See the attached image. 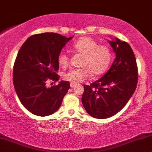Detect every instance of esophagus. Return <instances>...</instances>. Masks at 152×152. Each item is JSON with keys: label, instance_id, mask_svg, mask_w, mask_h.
<instances>
[{"label": "esophagus", "instance_id": "34e87169", "mask_svg": "<svg viewBox=\"0 0 152 152\" xmlns=\"http://www.w3.org/2000/svg\"><path fill=\"white\" fill-rule=\"evenodd\" d=\"M77 86V84H75V83H72V82H71L70 83V87H72V88H73V87H76Z\"/></svg>", "mask_w": 152, "mask_h": 152}]
</instances>
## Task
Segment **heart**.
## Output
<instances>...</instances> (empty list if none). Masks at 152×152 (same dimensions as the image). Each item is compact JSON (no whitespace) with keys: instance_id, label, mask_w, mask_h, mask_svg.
<instances>
[{"instance_id":"heart-1","label":"heart","mask_w":152,"mask_h":152,"mask_svg":"<svg viewBox=\"0 0 152 152\" xmlns=\"http://www.w3.org/2000/svg\"><path fill=\"white\" fill-rule=\"evenodd\" d=\"M75 51L83 55L80 68L69 70L64 75V79L72 83H81L89 79L91 75H100L107 70L111 61V53L107 46L99 45L90 37H85L80 39L72 45ZM58 63L63 68L70 64V57L62 51L58 56Z\"/></svg>"}]
</instances>
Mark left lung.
<instances>
[{
    "mask_svg": "<svg viewBox=\"0 0 152 152\" xmlns=\"http://www.w3.org/2000/svg\"><path fill=\"white\" fill-rule=\"evenodd\" d=\"M109 43L115 53L113 64L102 78L84 85L82 96L86 111L99 119L118 113L130 100L137 84L138 69L132 48L118 39Z\"/></svg>",
    "mask_w": 152,
    "mask_h": 152,
    "instance_id": "8db88e82",
    "label": "left lung"
}]
</instances>
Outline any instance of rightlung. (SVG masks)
<instances>
[{
	"label": "right lung",
	"instance_id": "obj_1",
	"mask_svg": "<svg viewBox=\"0 0 152 152\" xmlns=\"http://www.w3.org/2000/svg\"><path fill=\"white\" fill-rule=\"evenodd\" d=\"M72 38L52 32L37 34L19 50L13 66V85L20 102L31 113L47 116L61 106L70 87L69 82L62 80L50 87L46 84L58 81V56Z\"/></svg>",
	"mask_w": 152,
	"mask_h": 152
}]
</instances>
